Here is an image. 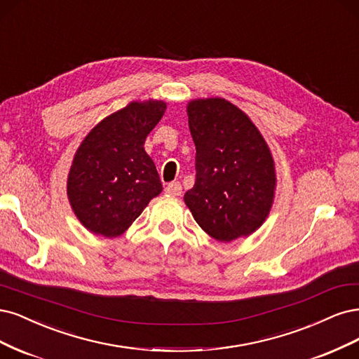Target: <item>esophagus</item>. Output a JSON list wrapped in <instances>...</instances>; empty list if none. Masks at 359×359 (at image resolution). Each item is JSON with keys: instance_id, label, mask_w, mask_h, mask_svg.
Wrapping results in <instances>:
<instances>
[{"instance_id": "obj_1", "label": "esophagus", "mask_w": 359, "mask_h": 359, "mask_svg": "<svg viewBox=\"0 0 359 359\" xmlns=\"http://www.w3.org/2000/svg\"><path fill=\"white\" fill-rule=\"evenodd\" d=\"M165 192L172 196H179L182 194V184L179 182H171L167 184Z\"/></svg>"}]
</instances>
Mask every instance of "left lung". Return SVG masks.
<instances>
[{
  "mask_svg": "<svg viewBox=\"0 0 359 359\" xmlns=\"http://www.w3.org/2000/svg\"><path fill=\"white\" fill-rule=\"evenodd\" d=\"M187 111L196 179L184 204L217 241L253 234L270 215L277 184L267 142L248 114L224 98L192 100Z\"/></svg>",
  "mask_w": 359,
  "mask_h": 359,
  "instance_id": "8db88e82",
  "label": "left lung"
}]
</instances>
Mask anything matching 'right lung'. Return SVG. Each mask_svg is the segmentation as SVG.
I'll return each instance as SVG.
<instances>
[{"instance_id":"obj_1","label":"right lung","mask_w":359,"mask_h":359,"mask_svg":"<svg viewBox=\"0 0 359 359\" xmlns=\"http://www.w3.org/2000/svg\"><path fill=\"white\" fill-rule=\"evenodd\" d=\"M167 102L131 101L109 114L80 143L67 179V195L76 217L89 233L114 238L163 192L144 142Z\"/></svg>"}]
</instances>
